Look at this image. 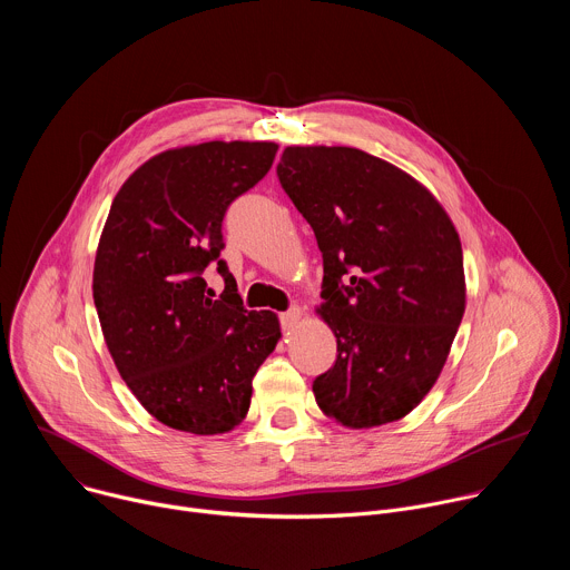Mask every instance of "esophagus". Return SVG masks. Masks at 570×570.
Listing matches in <instances>:
<instances>
[{"label":"esophagus","instance_id":"34e87169","mask_svg":"<svg viewBox=\"0 0 570 570\" xmlns=\"http://www.w3.org/2000/svg\"><path fill=\"white\" fill-rule=\"evenodd\" d=\"M299 320H302V308H299V306H293V308H288L286 313L279 315V322H282V330H284V332L295 330L297 324H299Z\"/></svg>","mask_w":570,"mask_h":570}]
</instances>
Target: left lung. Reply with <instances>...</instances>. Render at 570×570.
<instances>
[{"label":"left lung","mask_w":570,"mask_h":570,"mask_svg":"<svg viewBox=\"0 0 570 570\" xmlns=\"http://www.w3.org/2000/svg\"><path fill=\"white\" fill-rule=\"evenodd\" d=\"M277 176L322 253L320 317L338 343L313 381L347 429L409 415L435 385L464 313L460 236L438 198L350 146H286Z\"/></svg>","instance_id":"1"}]
</instances>
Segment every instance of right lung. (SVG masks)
<instances>
[{"label": "right lung", "instance_id": "add662e5", "mask_svg": "<svg viewBox=\"0 0 570 570\" xmlns=\"http://www.w3.org/2000/svg\"><path fill=\"white\" fill-rule=\"evenodd\" d=\"M275 141H205L150 157L104 225L92 293L108 352L165 426L218 435L243 422L253 379L282 338L273 311H248L220 257L223 216L273 167ZM226 279L216 298L202 271Z\"/></svg>", "mask_w": 570, "mask_h": 570}]
</instances>
